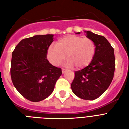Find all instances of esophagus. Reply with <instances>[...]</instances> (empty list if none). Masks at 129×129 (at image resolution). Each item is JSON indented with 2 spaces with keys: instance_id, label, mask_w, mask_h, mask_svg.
<instances>
[{
  "instance_id": "34e87169",
  "label": "esophagus",
  "mask_w": 129,
  "mask_h": 129,
  "mask_svg": "<svg viewBox=\"0 0 129 129\" xmlns=\"http://www.w3.org/2000/svg\"><path fill=\"white\" fill-rule=\"evenodd\" d=\"M61 70H62V73H65L67 71V70H66V69L64 68H62L61 69Z\"/></svg>"
}]
</instances>
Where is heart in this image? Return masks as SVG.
Segmentation results:
<instances>
[{
    "instance_id": "1",
    "label": "heart",
    "mask_w": 129,
    "mask_h": 129,
    "mask_svg": "<svg viewBox=\"0 0 129 129\" xmlns=\"http://www.w3.org/2000/svg\"><path fill=\"white\" fill-rule=\"evenodd\" d=\"M96 52L95 43L90 38L81 36L67 35L59 39L55 46L51 45L47 50V57L53 65L58 66L66 57V65L83 68L90 63Z\"/></svg>"
}]
</instances>
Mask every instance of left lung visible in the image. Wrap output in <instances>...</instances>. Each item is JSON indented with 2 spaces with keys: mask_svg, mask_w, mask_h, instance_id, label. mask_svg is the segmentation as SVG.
Segmentation results:
<instances>
[{
  "mask_svg": "<svg viewBox=\"0 0 129 129\" xmlns=\"http://www.w3.org/2000/svg\"><path fill=\"white\" fill-rule=\"evenodd\" d=\"M84 32L86 37L95 43L96 52L88 66L75 72L71 88L79 98L92 100L101 96L112 82L115 70V57L114 49L104 36L91 31ZM76 33L79 34L80 32Z\"/></svg>",
  "mask_w": 129,
  "mask_h": 129,
  "instance_id": "8db88e82",
  "label": "left lung"
}]
</instances>
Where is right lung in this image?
<instances>
[{"label":"right lung","instance_id":"1","mask_svg":"<svg viewBox=\"0 0 129 129\" xmlns=\"http://www.w3.org/2000/svg\"><path fill=\"white\" fill-rule=\"evenodd\" d=\"M53 35H37L22 39L12 54L11 76L20 94L32 102L50 96L62 74L61 69L49 63L47 50Z\"/></svg>","mask_w":129,"mask_h":129}]
</instances>
